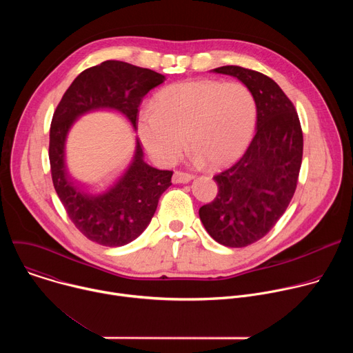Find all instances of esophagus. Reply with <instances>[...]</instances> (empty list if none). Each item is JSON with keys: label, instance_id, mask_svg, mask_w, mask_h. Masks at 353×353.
<instances>
[{"label": "esophagus", "instance_id": "obj_1", "mask_svg": "<svg viewBox=\"0 0 353 353\" xmlns=\"http://www.w3.org/2000/svg\"><path fill=\"white\" fill-rule=\"evenodd\" d=\"M194 179V174H190V173H184V172H174L173 174V183L176 184H180V183H188Z\"/></svg>", "mask_w": 353, "mask_h": 353}]
</instances>
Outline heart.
Masks as SVG:
<instances>
[{"instance_id": "heart-1", "label": "heart", "mask_w": 353, "mask_h": 353, "mask_svg": "<svg viewBox=\"0 0 353 353\" xmlns=\"http://www.w3.org/2000/svg\"><path fill=\"white\" fill-rule=\"evenodd\" d=\"M152 108L137 116V131L148 154L172 165L188 142L196 163L223 166L237 159L253 138L257 100L247 85L219 79H188L161 89Z\"/></svg>"}]
</instances>
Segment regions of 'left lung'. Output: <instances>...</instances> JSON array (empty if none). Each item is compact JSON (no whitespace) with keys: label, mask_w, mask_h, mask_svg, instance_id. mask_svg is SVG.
Returning <instances> with one entry per match:
<instances>
[{"label":"left lung","mask_w":353,"mask_h":353,"mask_svg":"<svg viewBox=\"0 0 353 353\" xmlns=\"http://www.w3.org/2000/svg\"><path fill=\"white\" fill-rule=\"evenodd\" d=\"M214 72L236 77L253 90L257 132L244 155L214 176L218 194L199 208V218L218 243L245 247L263 239L286 211L303 158V132L293 103L274 79L239 65Z\"/></svg>","instance_id":"1"}]
</instances>
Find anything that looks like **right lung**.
<instances>
[{"label": "right lung", "mask_w": 353, "mask_h": 353, "mask_svg": "<svg viewBox=\"0 0 353 353\" xmlns=\"http://www.w3.org/2000/svg\"><path fill=\"white\" fill-rule=\"evenodd\" d=\"M163 81L152 70L108 60L82 71L53 114L48 159L56 192L75 228L97 244L119 247L137 239L172 185L173 172L146 165L137 139L134 157L120 170L103 179H81L65 163L67 134L81 114L103 108L121 112L137 128L142 97Z\"/></svg>", "instance_id": "add662e5"}]
</instances>
